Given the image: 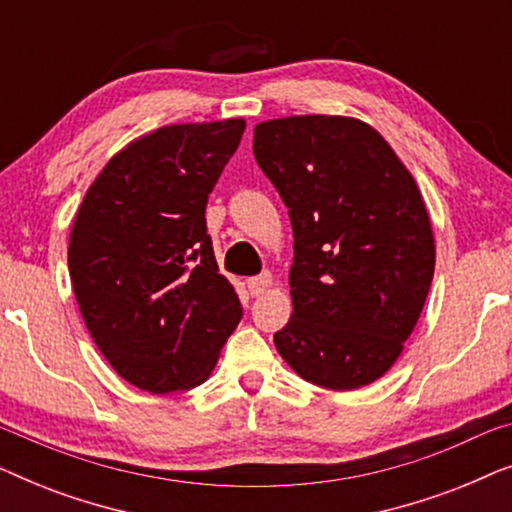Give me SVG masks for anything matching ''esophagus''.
Instances as JSON below:
<instances>
[{
    "label": "esophagus",
    "instance_id": "34e87169",
    "mask_svg": "<svg viewBox=\"0 0 512 512\" xmlns=\"http://www.w3.org/2000/svg\"><path fill=\"white\" fill-rule=\"evenodd\" d=\"M270 284H272V277L268 275V272H265V275L251 277L249 282H247V286H249V293H251V296H254V298L263 296V293L270 289Z\"/></svg>",
    "mask_w": 512,
    "mask_h": 512
}]
</instances>
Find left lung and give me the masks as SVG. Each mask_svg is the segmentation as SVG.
<instances>
[{
	"label": "left lung",
	"mask_w": 512,
	"mask_h": 512,
	"mask_svg": "<svg viewBox=\"0 0 512 512\" xmlns=\"http://www.w3.org/2000/svg\"><path fill=\"white\" fill-rule=\"evenodd\" d=\"M254 156L293 226V314L275 333L277 352L324 389L380 380L415 331L436 268L415 177L352 116L258 123Z\"/></svg>",
	"instance_id": "left-lung-1"
}]
</instances>
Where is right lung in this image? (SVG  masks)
Returning a JSON list of instances; mask_svg holds the SVG:
<instances>
[{"label": "right lung", "instance_id": "obj_1", "mask_svg": "<svg viewBox=\"0 0 512 512\" xmlns=\"http://www.w3.org/2000/svg\"><path fill=\"white\" fill-rule=\"evenodd\" d=\"M244 128V118H226L132 139L74 216L67 261L81 317L104 359L137 389L198 387L240 324L205 209Z\"/></svg>", "mask_w": 512, "mask_h": 512}]
</instances>
